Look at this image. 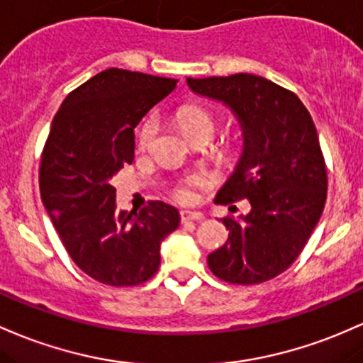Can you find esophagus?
Returning a JSON list of instances; mask_svg holds the SVG:
<instances>
[{"instance_id": "esophagus-1", "label": "esophagus", "mask_w": 363, "mask_h": 363, "mask_svg": "<svg viewBox=\"0 0 363 363\" xmlns=\"http://www.w3.org/2000/svg\"><path fill=\"white\" fill-rule=\"evenodd\" d=\"M193 220H201V215L196 212H189V210H182L181 212V222L182 224H188Z\"/></svg>"}]
</instances>
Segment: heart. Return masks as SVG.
I'll return each instance as SVG.
<instances>
[{
    "label": "heart",
    "mask_w": 363,
    "mask_h": 363,
    "mask_svg": "<svg viewBox=\"0 0 363 363\" xmlns=\"http://www.w3.org/2000/svg\"><path fill=\"white\" fill-rule=\"evenodd\" d=\"M175 121H177V125L181 127L182 133L188 136L191 141H194L200 136H210L213 138L215 129V118L210 115V111L198 105H184L177 110V115H175ZM158 134V121L155 117H148L145 122H143L141 129H139L138 143L139 148L146 150L150 148L151 143L155 141ZM206 186V179L200 174H191L188 177L181 179L174 184V188L170 193H172L174 200L181 203H189L193 200V188H203Z\"/></svg>",
    "instance_id": "heart-1"
}]
</instances>
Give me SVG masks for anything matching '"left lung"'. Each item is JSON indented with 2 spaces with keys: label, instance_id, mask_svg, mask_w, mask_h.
<instances>
[{
  "label": "left lung",
  "instance_id": "1",
  "mask_svg": "<svg viewBox=\"0 0 363 363\" xmlns=\"http://www.w3.org/2000/svg\"><path fill=\"white\" fill-rule=\"evenodd\" d=\"M188 84L229 105L245 136L241 160L215 203L246 198L252 210L241 220L222 218L229 238L206 262L229 284H260L291 267L324 210L328 169L315 123L293 91L260 75L188 77Z\"/></svg>",
  "mask_w": 363,
  "mask_h": 363
}]
</instances>
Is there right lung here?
<instances>
[{
  "mask_svg": "<svg viewBox=\"0 0 363 363\" xmlns=\"http://www.w3.org/2000/svg\"><path fill=\"white\" fill-rule=\"evenodd\" d=\"M175 79L123 69L91 77L63 99L45 143L39 189L74 264L101 284L146 282L160 265V242L179 225V212L148 201L115 210L111 177L134 160V129L169 96Z\"/></svg>",
  "mask_w": 363,
  "mask_h": 363,
  "instance_id": "right-lung-1",
  "label": "right lung"
}]
</instances>
